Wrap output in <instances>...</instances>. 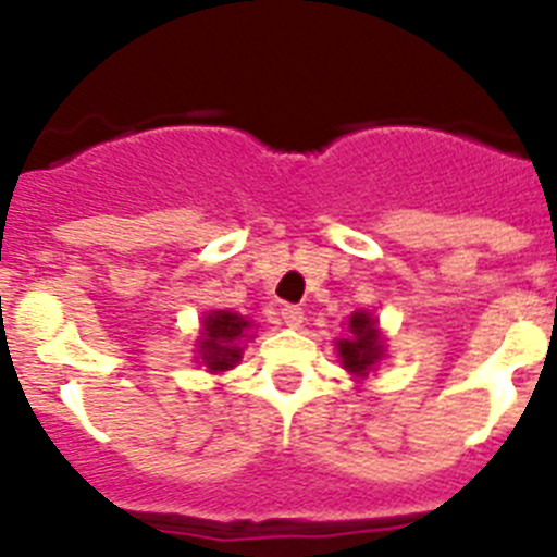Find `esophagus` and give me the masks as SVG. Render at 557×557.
Listing matches in <instances>:
<instances>
[{"instance_id":"34e87169","label":"esophagus","mask_w":557,"mask_h":557,"mask_svg":"<svg viewBox=\"0 0 557 557\" xmlns=\"http://www.w3.org/2000/svg\"><path fill=\"white\" fill-rule=\"evenodd\" d=\"M282 321L287 323L289 329H298L304 323V309L301 307H293V304H287V307H282Z\"/></svg>"}]
</instances>
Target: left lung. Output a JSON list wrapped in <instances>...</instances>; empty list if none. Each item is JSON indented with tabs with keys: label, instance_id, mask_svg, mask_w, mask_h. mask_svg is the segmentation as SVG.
I'll return each instance as SVG.
<instances>
[{
	"label": "left lung",
	"instance_id": "obj_1",
	"mask_svg": "<svg viewBox=\"0 0 557 557\" xmlns=\"http://www.w3.org/2000/svg\"><path fill=\"white\" fill-rule=\"evenodd\" d=\"M337 351L339 357H343V366L351 373H357V376L371 371L373 362L382 357V339H379L376 321H373L371 314H351V321H348V337L339 339Z\"/></svg>",
	"mask_w": 557,
	"mask_h": 557
}]
</instances>
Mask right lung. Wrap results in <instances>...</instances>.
<instances>
[{"mask_svg":"<svg viewBox=\"0 0 557 557\" xmlns=\"http://www.w3.org/2000/svg\"><path fill=\"white\" fill-rule=\"evenodd\" d=\"M248 321L234 312H211L203 321V337H200V359L209 371H228L243 357L239 339L245 337Z\"/></svg>","mask_w":557,"mask_h":557,"instance_id":"right-lung-1","label":"right lung"}]
</instances>
